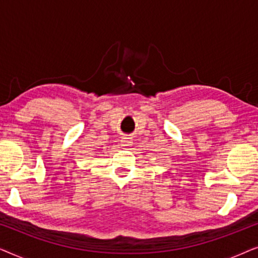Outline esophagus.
Here are the masks:
<instances>
[{"label": "esophagus", "mask_w": 258, "mask_h": 258, "mask_svg": "<svg viewBox=\"0 0 258 258\" xmlns=\"http://www.w3.org/2000/svg\"><path fill=\"white\" fill-rule=\"evenodd\" d=\"M121 146L124 147V148H129L132 146V141L128 140V139H122L121 140Z\"/></svg>", "instance_id": "1"}]
</instances>
